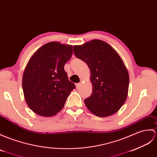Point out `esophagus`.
<instances>
[{
  "label": "esophagus",
  "instance_id": "obj_1",
  "mask_svg": "<svg viewBox=\"0 0 157 157\" xmlns=\"http://www.w3.org/2000/svg\"><path fill=\"white\" fill-rule=\"evenodd\" d=\"M81 86V83H76L75 86H76V88H79V87Z\"/></svg>",
  "mask_w": 157,
  "mask_h": 157
}]
</instances>
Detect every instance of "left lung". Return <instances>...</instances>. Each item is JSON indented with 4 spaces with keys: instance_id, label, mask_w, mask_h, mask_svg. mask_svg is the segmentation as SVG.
I'll use <instances>...</instances> for the list:
<instances>
[{
    "instance_id": "1",
    "label": "left lung",
    "mask_w": 157,
    "mask_h": 157,
    "mask_svg": "<svg viewBox=\"0 0 157 157\" xmlns=\"http://www.w3.org/2000/svg\"><path fill=\"white\" fill-rule=\"evenodd\" d=\"M74 53L90 70L93 90L84 100L87 109L99 117L118 112L125 102L129 86L128 71L118 53L99 39L74 46Z\"/></svg>"
}]
</instances>
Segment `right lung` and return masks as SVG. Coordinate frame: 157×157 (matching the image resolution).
I'll return each instance as SVG.
<instances>
[{
	"label": "right lung",
	"instance_id": "right-lung-1",
	"mask_svg": "<svg viewBox=\"0 0 157 157\" xmlns=\"http://www.w3.org/2000/svg\"><path fill=\"white\" fill-rule=\"evenodd\" d=\"M73 47L56 41L40 47L29 61L23 76L25 101L31 110L44 117L57 114L71 91L64 65L72 56Z\"/></svg>",
	"mask_w": 157,
	"mask_h": 157
}]
</instances>
